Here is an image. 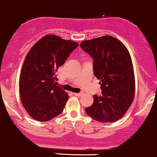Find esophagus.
I'll return each instance as SVG.
<instances>
[{
	"label": "esophagus",
	"mask_w": 157,
	"mask_h": 157,
	"mask_svg": "<svg viewBox=\"0 0 157 157\" xmlns=\"http://www.w3.org/2000/svg\"><path fill=\"white\" fill-rule=\"evenodd\" d=\"M73 94H74L75 95H77V96H82V95L84 93H73Z\"/></svg>",
	"instance_id": "obj_1"
}]
</instances>
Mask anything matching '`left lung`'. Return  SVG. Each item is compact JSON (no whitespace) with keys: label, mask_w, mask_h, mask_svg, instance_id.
<instances>
[{"label":"left lung","mask_w":157,"mask_h":157,"mask_svg":"<svg viewBox=\"0 0 157 157\" xmlns=\"http://www.w3.org/2000/svg\"><path fill=\"white\" fill-rule=\"evenodd\" d=\"M81 48L93 59V73L102 95L85 111L101 123H112L125 115L133 102L135 79L132 58L126 47L112 36H103L81 42Z\"/></svg>","instance_id":"left-lung-1"}]
</instances>
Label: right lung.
<instances>
[{
  "instance_id": "1",
  "label": "right lung",
  "mask_w": 157,
  "mask_h": 157,
  "mask_svg": "<svg viewBox=\"0 0 157 157\" xmlns=\"http://www.w3.org/2000/svg\"><path fill=\"white\" fill-rule=\"evenodd\" d=\"M77 42L56 35H46L28 53L20 75V98L32 118L44 122L60 115L69 96L56 86V73L64 64Z\"/></svg>"
}]
</instances>
